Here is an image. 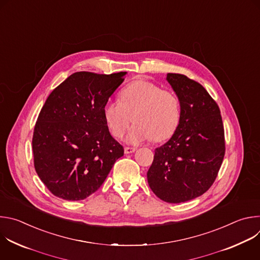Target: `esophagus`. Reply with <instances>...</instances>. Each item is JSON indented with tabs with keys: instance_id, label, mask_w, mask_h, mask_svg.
I'll return each instance as SVG.
<instances>
[{
	"instance_id": "esophagus-1",
	"label": "esophagus",
	"mask_w": 260,
	"mask_h": 260,
	"mask_svg": "<svg viewBox=\"0 0 260 260\" xmlns=\"http://www.w3.org/2000/svg\"><path fill=\"white\" fill-rule=\"evenodd\" d=\"M137 150V148L135 147H124V153L125 154H129V153H133Z\"/></svg>"
}]
</instances>
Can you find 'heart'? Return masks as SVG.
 Returning <instances> with one entry per match:
<instances>
[{
    "label": "heart",
    "instance_id": "heart-1",
    "mask_svg": "<svg viewBox=\"0 0 260 260\" xmlns=\"http://www.w3.org/2000/svg\"><path fill=\"white\" fill-rule=\"evenodd\" d=\"M119 101H109L103 108L105 122L116 138H121L133 120L126 141L131 144L147 140L161 142L169 139L180 121V102L173 92L161 89L151 81L136 80L126 85Z\"/></svg>",
    "mask_w": 260,
    "mask_h": 260
}]
</instances>
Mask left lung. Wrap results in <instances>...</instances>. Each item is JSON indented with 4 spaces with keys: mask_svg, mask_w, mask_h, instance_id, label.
I'll list each match as a JSON object with an SVG mask.
<instances>
[{
    "mask_svg": "<svg viewBox=\"0 0 260 260\" xmlns=\"http://www.w3.org/2000/svg\"><path fill=\"white\" fill-rule=\"evenodd\" d=\"M167 80L180 102V121L155 149L147 179L157 198L179 204L212 186L225 154L224 128L217 103L203 85L182 74L169 73Z\"/></svg>",
    "mask_w": 260,
    "mask_h": 260,
    "instance_id": "left-lung-1",
    "label": "left lung"
}]
</instances>
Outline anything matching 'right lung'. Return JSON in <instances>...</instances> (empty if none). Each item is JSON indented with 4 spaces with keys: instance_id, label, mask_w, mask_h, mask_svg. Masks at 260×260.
Wrapping results in <instances>:
<instances>
[{
    "instance_id": "add662e5",
    "label": "right lung",
    "mask_w": 260,
    "mask_h": 260,
    "mask_svg": "<svg viewBox=\"0 0 260 260\" xmlns=\"http://www.w3.org/2000/svg\"><path fill=\"white\" fill-rule=\"evenodd\" d=\"M125 74L76 72L47 98L31 143L35 170L53 196L86 199L123 155V147L110 135L103 108Z\"/></svg>"
}]
</instances>
